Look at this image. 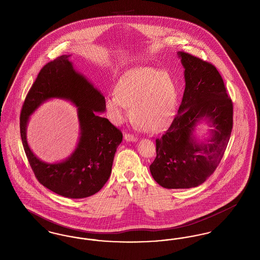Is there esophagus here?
<instances>
[{"label":"esophagus","instance_id":"esophagus-1","mask_svg":"<svg viewBox=\"0 0 260 260\" xmlns=\"http://www.w3.org/2000/svg\"><path fill=\"white\" fill-rule=\"evenodd\" d=\"M124 139L126 140V141H133V142H136L137 141V137L136 136H134V135H131V134H125L124 135Z\"/></svg>","mask_w":260,"mask_h":260}]
</instances>
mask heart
Masks as SVG:
<instances>
[{"label": "heart", "mask_w": 260, "mask_h": 260, "mask_svg": "<svg viewBox=\"0 0 260 260\" xmlns=\"http://www.w3.org/2000/svg\"><path fill=\"white\" fill-rule=\"evenodd\" d=\"M176 90L171 75L155 68H136L124 74L105 102L112 123L121 124L131 116L136 125L157 132L171 121L176 107Z\"/></svg>", "instance_id": "obj_1"}]
</instances>
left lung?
Here are the masks:
<instances>
[{
  "label": "left lung",
  "instance_id": "1",
  "mask_svg": "<svg viewBox=\"0 0 260 260\" xmlns=\"http://www.w3.org/2000/svg\"><path fill=\"white\" fill-rule=\"evenodd\" d=\"M185 69V89L178 113L156 139L157 156L150 165L155 181L168 189L192 188L204 183L222 159L233 127V103L214 65L179 51ZM201 119L213 127L207 144L192 136Z\"/></svg>",
  "mask_w": 260,
  "mask_h": 260
}]
</instances>
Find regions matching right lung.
<instances>
[{"label":"right lung","mask_w":260,"mask_h":260,"mask_svg":"<svg viewBox=\"0 0 260 260\" xmlns=\"http://www.w3.org/2000/svg\"><path fill=\"white\" fill-rule=\"evenodd\" d=\"M69 56L61 55L41 69L21 109L20 136L28 161L41 184L63 197L87 198L98 193L110 177L123 134L98 114L105 111V99L83 75L75 71ZM50 98L73 102L78 107L81 128L80 140L73 155L56 164L38 159L25 140L28 116Z\"/></svg>","instance_id":"1"}]
</instances>
